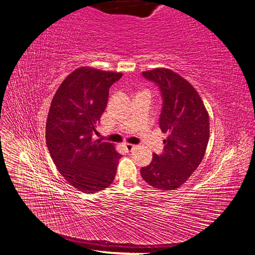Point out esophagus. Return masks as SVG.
I'll list each match as a JSON object with an SVG mask.
<instances>
[{"instance_id": "obj_1", "label": "esophagus", "mask_w": 255, "mask_h": 255, "mask_svg": "<svg viewBox=\"0 0 255 255\" xmlns=\"http://www.w3.org/2000/svg\"><path fill=\"white\" fill-rule=\"evenodd\" d=\"M123 146H125L126 150H127L128 152L132 151V150L135 148V145H134V144H132V143H125V144H123Z\"/></svg>"}]
</instances>
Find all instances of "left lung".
I'll list each match as a JSON object with an SVG mask.
<instances>
[{
	"label": "left lung",
	"mask_w": 255,
	"mask_h": 255,
	"mask_svg": "<svg viewBox=\"0 0 255 255\" xmlns=\"http://www.w3.org/2000/svg\"><path fill=\"white\" fill-rule=\"evenodd\" d=\"M142 75L159 86L164 102L159 128L167 138L163 154H153L140 173L152 187L174 190L201 164L210 139V117L198 91L171 69L155 68Z\"/></svg>",
	"instance_id": "1"
}]
</instances>
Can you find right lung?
<instances>
[{"label":"right lung","instance_id":"1","mask_svg":"<svg viewBox=\"0 0 255 255\" xmlns=\"http://www.w3.org/2000/svg\"><path fill=\"white\" fill-rule=\"evenodd\" d=\"M120 72L80 67L54 95L45 125V140L57 170L82 192L109 187L121 154L115 144L94 139L92 132L105 111L110 87Z\"/></svg>","mask_w":255,"mask_h":255}]
</instances>
